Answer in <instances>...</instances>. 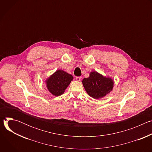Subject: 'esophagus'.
I'll return each instance as SVG.
<instances>
[{"label":"esophagus","instance_id":"esophagus-1","mask_svg":"<svg viewBox=\"0 0 152 152\" xmlns=\"http://www.w3.org/2000/svg\"><path fill=\"white\" fill-rule=\"evenodd\" d=\"M76 80H77V81H80V79H81V77H80V76H76Z\"/></svg>","mask_w":152,"mask_h":152}]
</instances>
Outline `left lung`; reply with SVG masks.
Listing matches in <instances>:
<instances>
[{"mask_svg":"<svg viewBox=\"0 0 152 152\" xmlns=\"http://www.w3.org/2000/svg\"><path fill=\"white\" fill-rule=\"evenodd\" d=\"M82 83L86 93L94 99H99L109 93L114 86V81L96 72L90 73V77L84 78Z\"/></svg>","mask_w":152,"mask_h":152,"instance_id":"8db88e82","label":"left lung"}]
</instances>
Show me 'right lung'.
Wrapping results in <instances>:
<instances>
[{"mask_svg":"<svg viewBox=\"0 0 152 152\" xmlns=\"http://www.w3.org/2000/svg\"><path fill=\"white\" fill-rule=\"evenodd\" d=\"M73 79L71 75L59 70L48 79L47 87L53 95L59 96L64 93Z\"/></svg>","mask_w":152,"mask_h":152,"instance_id":"add662e5","label":"right lung"}]
</instances>
